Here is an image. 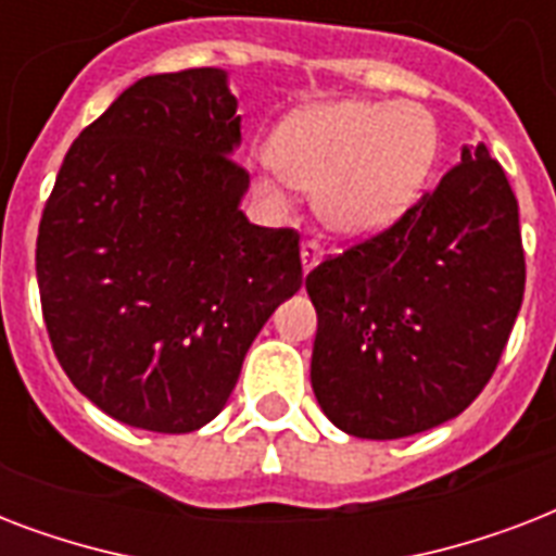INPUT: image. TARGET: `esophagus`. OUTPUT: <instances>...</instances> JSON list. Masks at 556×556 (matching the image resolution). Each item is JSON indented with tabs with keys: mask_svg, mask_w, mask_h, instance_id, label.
I'll list each match as a JSON object with an SVG mask.
<instances>
[{
	"mask_svg": "<svg viewBox=\"0 0 556 556\" xmlns=\"http://www.w3.org/2000/svg\"><path fill=\"white\" fill-rule=\"evenodd\" d=\"M300 260H303V270L308 274V270L317 265V262L323 260V248L317 239H305L303 248H300Z\"/></svg>",
	"mask_w": 556,
	"mask_h": 556,
	"instance_id": "34e87169",
	"label": "esophagus"
}]
</instances>
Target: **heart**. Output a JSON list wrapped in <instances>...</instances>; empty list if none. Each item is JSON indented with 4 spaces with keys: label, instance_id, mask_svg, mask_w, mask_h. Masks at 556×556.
<instances>
[{
    "label": "heart",
    "instance_id": "b5f03b06",
    "mask_svg": "<svg viewBox=\"0 0 556 556\" xmlns=\"http://www.w3.org/2000/svg\"><path fill=\"white\" fill-rule=\"evenodd\" d=\"M435 159L439 129L421 106L334 100L279 126L253 187L274 207L288 204V185L312 192L323 227L361 242L389 230L421 199Z\"/></svg>",
    "mask_w": 556,
    "mask_h": 556
}]
</instances>
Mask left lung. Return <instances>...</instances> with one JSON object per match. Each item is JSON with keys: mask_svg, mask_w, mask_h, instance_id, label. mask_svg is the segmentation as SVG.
Listing matches in <instances>:
<instances>
[{"mask_svg": "<svg viewBox=\"0 0 556 556\" xmlns=\"http://www.w3.org/2000/svg\"><path fill=\"white\" fill-rule=\"evenodd\" d=\"M312 387L334 427L404 439L456 418L491 380L526 291L519 204L484 143L395 225L305 277Z\"/></svg>", "mask_w": 556, "mask_h": 556, "instance_id": "left-lung-1", "label": "left lung"}]
</instances>
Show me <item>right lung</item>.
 Returning <instances> with one entry per match:
<instances>
[{
	"mask_svg": "<svg viewBox=\"0 0 556 556\" xmlns=\"http://www.w3.org/2000/svg\"><path fill=\"white\" fill-rule=\"evenodd\" d=\"M222 68L132 83L72 143L37 236L48 338L115 421L192 432L233 392L253 338L303 286L300 236L251 225Z\"/></svg>",
	"mask_w": 556,
	"mask_h": 556,
	"instance_id": "add662e5",
	"label": "right lung"
}]
</instances>
